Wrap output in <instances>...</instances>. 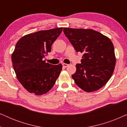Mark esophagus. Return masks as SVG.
Wrapping results in <instances>:
<instances>
[{"label": "esophagus", "mask_w": 127, "mask_h": 127, "mask_svg": "<svg viewBox=\"0 0 127 127\" xmlns=\"http://www.w3.org/2000/svg\"><path fill=\"white\" fill-rule=\"evenodd\" d=\"M62 66H63V67H66L69 66V64L64 63V64H62Z\"/></svg>", "instance_id": "1"}]
</instances>
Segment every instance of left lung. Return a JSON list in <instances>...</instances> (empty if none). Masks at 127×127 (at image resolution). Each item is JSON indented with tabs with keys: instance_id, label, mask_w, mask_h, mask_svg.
I'll return each instance as SVG.
<instances>
[{
	"instance_id": "left-lung-1",
	"label": "left lung",
	"mask_w": 127,
	"mask_h": 127,
	"mask_svg": "<svg viewBox=\"0 0 127 127\" xmlns=\"http://www.w3.org/2000/svg\"><path fill=\"white\" fill-rule=\"evenodd\" d=\"M65 36L76 52L83 53L72 77L83 91L100 89L110 79L116 65L113 44L107 36L90 29L64 28Z\"/></svg>"
}]
</instances>
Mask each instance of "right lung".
I'll return each mask as SVG.
<instances>
[{"instance_id": "1", "label": "right lung", "mask_w": 127, "mask_h": 127, "mask_svg": "<svg viewBox=\"0 0 127 127\" xmlns=\"http://www.w3.org/2000/svg\"><path fill=\"white\" fill-rule=\"evenodd\" d=\"M63 28L40 31L22 37L12 54L13 66L17 79L31 93L44 94L53 88L62 70L60 64L46 63L45 56L61 33Z\"/></svg>"}]
</instances>
